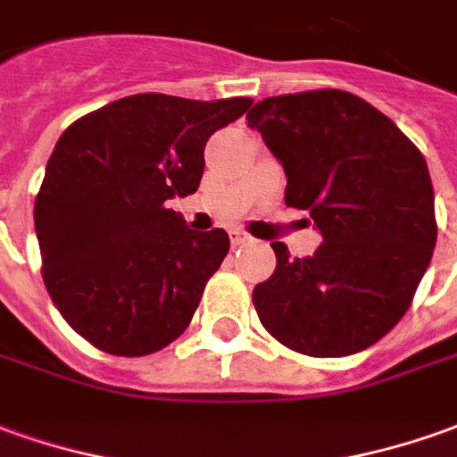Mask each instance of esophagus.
<instances>
[{"label":"esophagus","instance_id":"esophagus-1","mask_svg":"<svg viewBox=\"0 0 457 457\" xmlns=\"http://www.w3.org/2000/svg\"><path fill=\"white\" fill-rule=\"evenodd\" d=\"M229 242H232V247H240V245L250 242V235L242 232V229H229Z\"/></svg>","mask_w":457,"mask_h":457}]
</instances>
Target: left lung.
<instances>
[{
  "label": "left lung",
  "mask_w": 457,
  "mask_h": 457,
  "mask_svg": "<svg viewBox=\"0 0 457 457\" xmlns=\"http://www.w3.org/2000/svg\"><path fill=\"white\" fill-rule=\"evenodd\" d=\"M287 175L285 204L307 210L322 242L254 285L262 328L310 358L375 345L408 312L437 237L423 152L398 124L343 89L257 102L247 112Z\"/></svg>",
  "instance_id": "1"
}]
</instances>
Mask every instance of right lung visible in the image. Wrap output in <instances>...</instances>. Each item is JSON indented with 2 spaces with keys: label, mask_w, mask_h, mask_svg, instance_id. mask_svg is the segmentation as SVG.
Returning a JSON list of instances; mask_svg holds the SVG:
<instances>
[{
  "label": "right lung",
  "mask_w": 457,
  "mask_h": 457,
  "mask_svg": "<svg viewBox=\"0 0 457 457\" xmlns=\"http://www.w3.org/2000/svg\"><path fill=\"white\" fill-rule=\"evenodd\" d=\"M250 104L147 92L62 132L34 200L42 280L59 315L97 350L142 358L187 330L229 237L192 232L164 203L200 187L207 139Z\"/></svg>",
  "instance_id": "1"
}]
</instances>
